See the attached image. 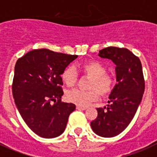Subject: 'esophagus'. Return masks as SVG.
Returning a JSON list of instances; mask_svg holds the SVG:
<instances>
[{"label":"esophagus","mask_w":157,"mask_h":157,"mask_svg":"<svg viewBox=\"0 0 157 157\" xmlns=\"http://www.w3.org/2000/svg\"><path fill=\"white\" fill-rule=\"evenodd\" d=\"M87 108L84 107V106H80V105H76V109H78V110H85Z\"/></svg>","instance_id":"esophagus-1"}]
</instances>
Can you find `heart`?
Returning <instances> with one entry per match:
<instances>
[{
  "mask_svg": "<svg viewBox=\"0 0 157 157\" xmlns=\"http://www.w3.org/2000/svg\"><path fill=\"white\" fill-rule=\"evenodd\" d=\"M77 68L81 74L90 77L88 84L89 90L72 89L68 91L66 94L68 101L85 107L97 101L100 94L102 97H107L113 92L115 78L106 73V67L102 63L92 60L78 64ZM60 77L66 86L72 87L77 81L78 75L73 67L67 66L61 72Z\"/></svg>",
  "mask_w": 157,
  "mask_h": 157,
  "instance_id": "1",
  "label": "heart"
}]
</instances>
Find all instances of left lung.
<instances>
[{"instance_id": "obj_1", "label": "left lung", "mask_w": 157, "mask_h": 157, "mask_svg": "<svg viewBox=\"0 0 157 157\" xmlns=\"http://www.w3.org/2000/svg\"><path fill=\"white\" fill-rule=\"evenodd\" d=\"M99 56L116 64L117 83L107 107L97 109L98 115L91 127L100 136L113 137L125 129L135 116L144 92V79L140 60L127 48L108 47Z\"/></svg>"}]
</instances>
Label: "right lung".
Segmentation results:
<instances>
[{
    "label": "right lung",
    "mask_w": 157,
    "mask_h": 157,
    "mask_svg": "<svg viewBox=\"0 0 157 157\" xmlns=\"http://www.w3.org/2000/svg\"><path fill=\"white\" fill-rule=\"evenodd\" d=\"M76 57L40 48L27 52L16 63L12 85L14 101L26 124L41 137L62 134L76 109L74 104L61 101L60 74Z\"/></svg>",
    "instance_id": "1"
}]
</instances>
